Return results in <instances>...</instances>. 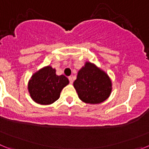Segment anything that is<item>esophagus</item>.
<instances>
[{"label": "esophagus", "mask_w": 149, "mask_h": 149, "mask_svg": "<svg viewBox=\"0 0 149 149\" xmlns=\"http://www.w3.org/2000/svg\"><path fill=\"white\" fill-rule=\"evenodd\" d=\"M68 80H69V82H70V84H73V77H72V76L68 77Z\"/></svg>", "instance_id": "esophagus-1"}]
</instances>
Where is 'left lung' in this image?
Returning a JSON list of instances; mask_svg holds the SVG:
<instances>
[{"label": "left lung", "instance_id": "1", "mask_svg": "<svg viewBox=\"0 0 149 149\" xmlns=\"http://www.w3.org/2000/svg\"><path fill=\"white\" fill-rule=\"evenodd\" d=\"M74 86L80 99L87 104L103 102L110 96L112 90L108 75L90 63H86L79 71Z\"/></svg>", "mask_w": 149, "mask_h": 149}]
</instances>
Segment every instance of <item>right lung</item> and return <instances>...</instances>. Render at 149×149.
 I'll list each match as a JSON object with an SVG mask.
<instances>
[{"mask_svg":"<svg viewBox=\"0 0 149 149\" xmlns=\"http://www.w3.org/2000/svg\"><path fill=\"white\" fill-rule=\"evenodd\" d=\"M68 79L64 75H56V70L47 66L32 76L29 81L28 90L32 99L40 104H51L59 99Z\"/></svg>","mask_w":149,"mask_h":149,"instance_id":"right-lung-1","label":"right lung"}]
</instances>
